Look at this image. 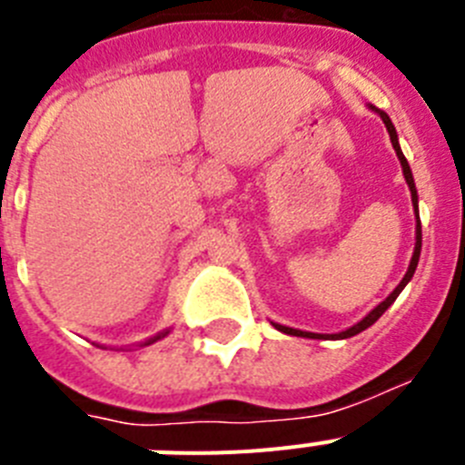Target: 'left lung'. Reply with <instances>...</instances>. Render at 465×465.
Returning <instances> with one entry per match:
<instances>
[{"label": "left lung", "instance_id": "1", "mask_svg": "<svg viewBox=\"0 0 465 465\" xmlns=\"http://www.w3.org/2000/svg\"><path fill=\"white\" fill-rule=\"evenodd\" d=\"M377 114H380V116H381V121H384V125H386V130H389V137H391L393 149H396V155H398V160H401V165H402V174H405V182H408V186H410V193H412V203H414V209H417V188H414V179H412V172H410L408 160H405V155H402L401 146H398V134H396V127H393L391 118L386 116L384 111H380V109H377ZM419 253H421V223H419V213H417V244H414V253H412V261H410V268H408V272H405V277H402V282L398 283V286H396V291H393V293L389 295V298H386L384 302H380V305H377L375 310L371 312V314L365 316L363 322H359V323H356V326L347 328V331L338 332V335H328V338L344 340V338H351V335H359V332H361V331H365V328H371L372 323H375L377 319H380V316L384 314V312L389 310V307L393 305V300H396V298H398V293H401V291L405 289V283H408L410 279H412L414 270H417ZM274 328H277V331H282V332H286V335H298V338H314V340H322V338H326V335H319V332H305V331H295V328L279 326V323H274Z\"/></svg>", "mask_w": 465, "mask_h": 465}]
</instances>
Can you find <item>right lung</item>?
Returning <instances> with one entry per match:
<instances>
[{
	"instance_id": "1",
	"label": "right lung",
	"mask_w": 465,
	"mask_h": 465,
	"mask_svg": "<svg viewBox=\"0 0 465 465\" xmlns=\"http://www.w3.org/2000/svg\"><path fill=\"white\" fill-rule=\"evenodd\" d=\"M167 332H170V331H165V332H160V335H158V338H153V340H149V342H146V344H151V342H155V340H160V338H165V335H167Z\"/></svg>"
}]
</instances>
